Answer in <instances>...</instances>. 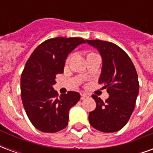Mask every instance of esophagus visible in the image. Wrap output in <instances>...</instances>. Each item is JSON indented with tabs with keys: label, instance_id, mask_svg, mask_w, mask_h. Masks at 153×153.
Returning a JSON list of instances; mask_svg holds the SVG:
<instances>
[{
	"label": "esophagus",
	"instance_id": "34e87169",
	"mask_svg": "<svg viewBox=\"0 0 153 153\" xmlns=\"http://www.w3.org/2000/svg\"><path fill=\"white\" fill-rule=\"evenodd\" d=\"M90 95L89 94H88V93H81V98L82 99H84V98H87V97H89Z\"/></svg>",
	"mask_w": 153,
	"mask_h": 153
}]
</instances>
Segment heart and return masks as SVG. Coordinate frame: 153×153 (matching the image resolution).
I'll list each match as a JSON object with an SVG mask.
<instances>
[{"instance_id":"b5f03b06","label":"heart","mask_w":153,"mask_h":153,"mask_svg":"<svg viewBox=\"0 0 153 153\" xmlns=\"http://www.w3.org/2000/svg\"><path fill=\"white\" fill-rule=\"evenodd\" d=\"M90 54H93V53H90ZM69 61H70V57H68V58H67L66 61H65V63L68 64V63H69Z\"/></svg>"}]
</instances>
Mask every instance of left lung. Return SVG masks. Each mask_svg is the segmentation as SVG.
<instances>
[{
  "instance_id": "obj_1",
  "label": "left lung",
  "mask_w": 153,
  "mask_h": 153,
  "mask_svg": "<svg viewBox=\"0 0 153 153\" xmlns=\"http://www.w3.org/2000/svg\"><path fill=\"white\" fill-rule=\"evenodd\" d=\"M99 51L102 60L98 83L109 97L103 102L93 95L96 108L89 112L90 125L99 131L113 133L125 126L134 110L138 94V74L130 58L117 45L101 40H86Z\"/></svg>"
}]
</instances>
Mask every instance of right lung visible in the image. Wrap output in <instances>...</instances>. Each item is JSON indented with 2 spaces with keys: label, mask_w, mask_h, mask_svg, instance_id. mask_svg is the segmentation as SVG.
<instances>
[{
  "label": "right lung",
  "mask_w": 153,
  "mask_h": 153,
  "mask_svg": "<svg viewBox=\"0 0 153 153\" xmlns=\"http://www.w3.org/2000/svg\"><path fill=\"white\" fill-rule=\"evenodd\" d=\"M85 42L81 38H51L41 43L25 64L20 80L22 102L38 130L56 133L68 125L69 111L79 101L80 94L70 91L59 97L53 85L56 74L64 72L68 55Z\"/></svg>",
  "instance_id": "right-lung-1"
}]
</instances>
